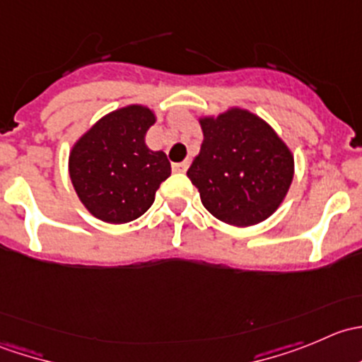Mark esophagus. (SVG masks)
Here are the masks:
<instances>
[{"instance_id":"34e87169","label":"esophagus","mask_w":362,"mask_h":362,"mask_svg":"<svg viewBox=\"0 0 362 362\" xmlns=\"http://www.w3.org/2000/svg\"><path fill=\"white\" fill-rule=\"evenodd\" d=\"M187 168H189L187 160H182V163L173 164V171H177V173H184V171H187Z\"/></svg>"}]
</instances>
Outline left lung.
I'll return each mask as SVG.
<instances>
[{
	"label": "left lung",
	"instance_id": "left-lung-1",
	"mask_svg": "<svg viewBox=\"0 0 362 362\" xmlns=\"http://www.w3.org/2000/svg\"><path fill=\"white\" fill-rule=\"evenodd\" d=\"M202 151L187 177L218 221L249 228L272 217L294 178V154L276 131L240 107L202 115Z\"/></svg>",
	"mask_w": 362,
	"mask_h": 362
}]
</instances>
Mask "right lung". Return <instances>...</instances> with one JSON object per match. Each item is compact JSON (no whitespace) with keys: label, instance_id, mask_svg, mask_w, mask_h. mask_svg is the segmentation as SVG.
Instances as JSON below:
<instances>
[{"label":"right lung","instance_id":"add662e5","mask_svg":"<svg viewBox=\"0 0 362 362\" xmlns=\"http://www.w3.org/2000/svg\"><path fill=\"white\" fill-rule=\"evenodd\" d=\"M156 119L154 108L127 105L101 117L73 144L68 158L73 189L100 221L126 224L141 217L171 175L166 154L145 144Z\"/></svg>","mask_w":362,"mask_h":362}]
</instances>
